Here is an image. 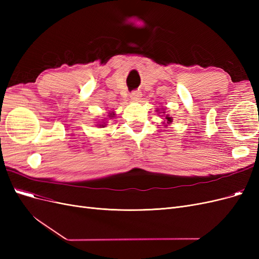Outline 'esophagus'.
I'll use <instances>...</instances> for the list:
<instances>
[{"label":"esophagus","mask_w":259,"mask_h":259,"mask_svg":"<svg viewBox=\"0 0 259 259\" xmlns=\"http://www.w3.org/2000/svg\"><path fill=\"white\" fill-rule=\"evenodd\" d=\"M130 97H131V100H133V101H139L140 99H142V94L138 92H134L131 94Z\"/></svg>","instance_id":"obj_1"}]
</instances>
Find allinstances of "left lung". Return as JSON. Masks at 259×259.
Returning <instances> with one entry per match:
<instances>
[{
    "label": "left lung",
    "mask_w": 259,
    "mask_h": 259,
    "mask_svg": "<svg viewBox=\"0 0 259 259\" xmlns=\"http://www.w3.org/2000/svg\"><path fill=\"white\" fill-rule=\"evenodd\" d=\"M156 112H158L159 114H162L161 116H163V122L162 124H164V126H168V125L171 124V122H173V117H171L168 113L165 112V109H162V110H156Z\"/></svg>",
    "instance_id": "8db88e82"
}]
</instances>
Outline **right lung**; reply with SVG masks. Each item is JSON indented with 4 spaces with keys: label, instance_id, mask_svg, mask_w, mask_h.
<instances>
[{
    "label": "right lung",
    "instance_id": "obj_1",
    "mask_svg": "<svg viewBox=\"0 0 259 259\" xmlns=\"http://www.w3.org/2000/svg\"><path fill=\"white\" fill-rule=\"evenodd\" d=\"M109 119H112V117H114L115 116V113L112 111V112H110V113H108V115H107ZM108 117H105V119H108ZM107 120H101V122H97V126L98 127H105L106 125H107Z\"/></svg>",
    "mask_w": 259,
    "mask_h": 259
}]
</instances>
